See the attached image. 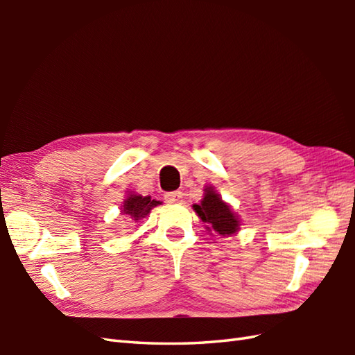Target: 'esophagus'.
<instances>
[{"label": "esophagus", "mask_w": 355, "mask_h": 355, "mask_svg": "<svg viewBox=\"0 0 355 355\" xmlns=\"http://www.w3.org/2000/svg\"><path fill=\"white\" fill-rule=\"evenodd\" d=\"M164 200L168 201V202H180V201H183V192L177 191V192L166 193V195H164Z\"/></svg>", "instance_id": "1"}]
</instances>
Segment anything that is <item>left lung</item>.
<instances>
[{
	"mask_svg": "<svg viewBox=\"0 0 355 355\" xmlns=\"http://www.w3.org/2000/svg\"><path fill=\"white\" fill-rule=\"evenodd\" d=\"M193 210L198 214L201 221L206 224L210 233L220 236H232L239 230V220L232 207L221 200L212 186L205 189V198L201 205H193Z\"/></svg>",
	"mask_w": 355,
	"mask_h": 355,
	"instance_id": "obj_1",
	"label": "left lung"
}]
</instances>
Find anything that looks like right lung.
Masks as SVG:
<instances>
[{
  "label": "right lung",
  "mask_w": 355,
  "mask_h": 355,
  "mask_svg": "<svg viewBox=\"0 0 355 355\" xmlns=\"http://www.w3.org/2000/svg\"><path fill=\"white\" fill-rule=\"evenodd\" d=\"M158 205H162V202L157 200H150V197H141V195L137 193H130L123 201L122 215L128 216L130 221L139 223L150 212V209Z\"/></svg>",
  "instance_id": "1"
}]
</instances>
